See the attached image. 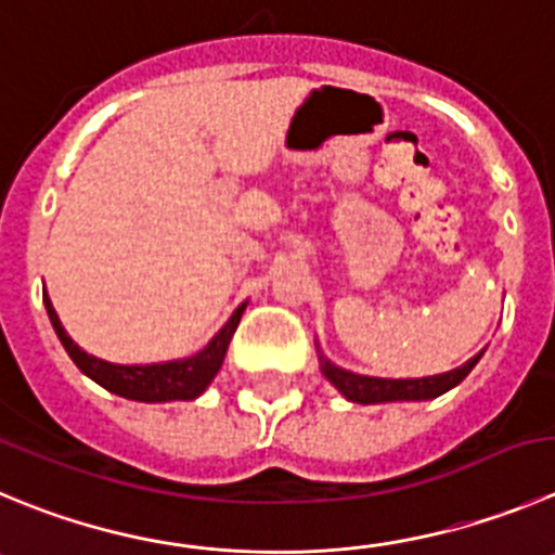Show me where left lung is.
Segmentation results:
<instances>
[{
	"instance_id": "obj_1",
	"label": "left lung",
	"mask_w": 555,
	"mask_h": 555,
	"mask_svg": "<svg viewBox=\"0 0 555 555\" xmlns=\"http://www.w3.org/2000/svg\"><path fill=\"white\" fill-rule=\"evenodd\" d=\"M479 359L481 353L474 356L470 361H465L457 370L433 377H416V380H386V377L353 375V372L339 370V366L328 364V361H323V375L328 377L350 402H361V405L395 400H433V397L443 395V391H449L452 386H457V383L474 370Z\"/></svg>"
}]
</instances>
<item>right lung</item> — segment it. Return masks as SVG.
<instances>
[{"instance_id":"obj_1","label":"right lung","mask_w":555,"mask_h":555,"mask_svg":"<svg viewBox=\"0 0 555 555\" xmlns=\"http://www.w3.org/2000/svg\"><path fill=\"white\" fill-rule=\"evenodd\" d=\"M46 312H49L51 325H54L56 336H60L62 348L67 350V356L74 359V364L85 372L87 377L98 383V386L108 388L114 395L126 397V400L137 402H169V400H194L210 386V380L216 377V372L224 364L227 348H230V339L235 334L237 323H241L243 307H237V312L232 314L230 323L207 341L205 348L199 350L191 359L180 361H167V364H147V366H122V364H108V361L95 359V356H87L85 350L76 345L70 336L62 328L60 318H56L54 307H51L49 295H43Z\"/></svg>"}]
</instances>
